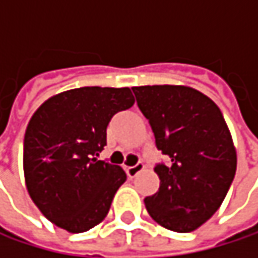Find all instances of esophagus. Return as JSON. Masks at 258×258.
Returning a JSON list of instances; mask_svg holds the SVG:
<instances>
[{"instance_id": "1", "label": "esophagus", "mask_w": 258, "mask_h": 258, "mask_svg": "<svg viewBox=\"0 0 258 258\" xmlns=\"http://www.w3.org/2000/svg\"><path fill=\"white\" fill-rule=\"evenodd\" d=\"M143 169H145L143 163H137L136 166H128V167H125V172H127L128 178H134V176H137Z\"/></svg>"}]
</instances>
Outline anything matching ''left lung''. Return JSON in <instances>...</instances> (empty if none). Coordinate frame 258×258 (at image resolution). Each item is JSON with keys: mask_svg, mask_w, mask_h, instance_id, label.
I'll return each mask as SVG.
<instances>
[{"mask_svg": "<svg viewBox=\"0 0 258 258\" xmlns=\"http://www.w3.org/2000/svg\"><path fill=\"white\" fill-rule=\"evenodd\" d=\"M157 148L169 160L157 164L160 188L145 199L148 214L164 229L188 233L221 206L236 173V148L220 107L183 85L134 86Z\"/></svg>", "mask_w": 258, "mask_h": 258, "instance_id": "left-lung-1", "label": "left lung"}]
</instances>
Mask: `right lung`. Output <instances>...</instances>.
I'll list each match as a JSON object with an SVG mask.
<instances>
[{"label": "right lung", "instance_id": "1", "mask_svg": "<svg viewBox=\"0 0 258 258\" xmlns=\"http://www.w3.org/2000/svg\"><path fill=\"white\" fill-rule=\"evenodd\" d=\"M133 104L130 88L83 86L50 97L31 116L24 139L25 185L55 226L82 233L106 218L127 175L97 157L112 116Z\"/></svg>", "mask_w": 258, "mask_h": 258}]
</instances>
